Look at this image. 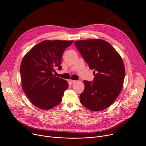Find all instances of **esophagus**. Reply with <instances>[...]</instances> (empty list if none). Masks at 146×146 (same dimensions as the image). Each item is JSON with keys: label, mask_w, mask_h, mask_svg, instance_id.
<instances>
[{"label": "esophagus", "mask_w": 146, "mask_h": 146, "mask_svg": "<svg viewBox=\"0 0 146 146\" xmlns=\"http://www.w3.org/2000/svg\"><path fill=\"white\" fill-rule=\"evenodd\" d=\"M70 84H74L75 83H76V80H70Z\"/></svg>", "instance_id": "esophagus-1"}]
</instances>
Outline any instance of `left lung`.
Listing matches in <instances>:
<instances>
[{
	"label": "left lung",
	"mask_w": 146,
	"mask_h": 146,
	"mask_svg": "<svg viewBox=\"0 0 146 146\" xmlns=\"http://www.w3.org/2000/svg\"><path fill=\"white\" fill-rule=\"evenodd\" d=\"M74 45L95 76L92 82L84 80L81 104L92 111L108 108L122 90L125 69L122 59L113 47L102 39H88Z\"/></svg>",
	"instance_id": "left-lung-1"
}]
</instances>
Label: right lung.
<instances>
[{"label":"right lung","instance_id":"add662e5","mask_svg":"<svg viewBox=\"0 0 146 146\" xmlns=\"http://www.w3.org/2000/svg\"><path fill=\"white\" fill-rule=\"evenodd\" d=\"M73 41H44L34 46L23 58L20 66L22 88L35 107L50 110L60 103L69 84L56 77L61 70L63 52Z\"/></svg>","mask_w":146,"mask_h":146}]
</instances>
